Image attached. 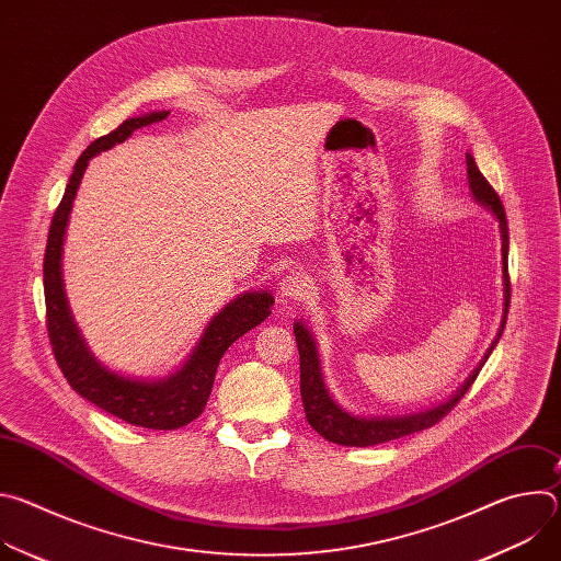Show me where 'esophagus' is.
<instances>
[{"label": "esophagus", "mask_w": 561, "mask_h": 561, "mask_svg": "<svg viewBox=\"0 0 561 561\" xmlns=\"http://www.w3.org/2000/svg\"><path fill=\"white\" fill-rule=\"evenodd\" d=\"M306 290H308V282H306L304 273L293 271V273L284 275L279 282V293L288 299H301L306 295Z\"/></svg>", "instance_id": "esophagus-1"}]
</instances>
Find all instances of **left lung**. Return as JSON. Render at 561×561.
<instances>
[{"mask_svg":"<svg viewBox=\"0 0 561 561\" xmlns=\"http://www.w3.org/2000/svg\"><path fill=\"white\" fill-rule=\"evenodd\" d=\"M466 167H468V186L472 197L491 208L495 213V217L500 219V230H502V255H504V319H502V329L491 346L489 353H493L497 340L504 333L506 327V314H508V306H511V277H508V221H506V213L502 206L500 195L495 193V188L489 184V180L479 173L472 154H466ZM295 342H297V351H299V388H301V402H304V413L308 424L322 435L324 439L333 442V444H342V446H375V444H383L390 439H399L407 437L420 431H426L431 426H435L437 422H442L457 404L459 399L466 394V390L472 386V381L477 379L479 370H472V375L466 379V383L448 399L446 404L435 407L433 411L426 413H415V415H404V417H355L351 413H346L342 407H337L333 402V397L327 390V383L322 379V368H319V355L314 348V340L310 335V331L304 324H295ZM489 359V355H486ZM484 366V362L479 364Z\"/></svg>","mask_w":561,"mask_h":561,"instance_id":"8db88e82","label":"left lung"}]
</instances>
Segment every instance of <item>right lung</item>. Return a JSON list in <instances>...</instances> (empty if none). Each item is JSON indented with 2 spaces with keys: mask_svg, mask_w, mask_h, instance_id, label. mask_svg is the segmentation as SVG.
Listing matches in <instances>:
<instances>
[{
  "mask_svg": "<svg viewBox=\"0 0 561 561\" xmlns=\"http://www.w3.org/2000/svg\"><path fill=\"white\" fill-rule=\"evenodd\" d=\"M167 117L169 111L130 117L124 124H119L113 133L95 139L82 154H79L66 193L53 215L44 253L46 329L53 355L66 381L75 392L89 399V402H93L102 411L133 426H144L152 431H173L191 424L202 415L208 402V394L213 390L219 359L234 340L262 324L271 314V306L275 304L271 293H247L230 301L219 314L210 319L199 346L182 366V370L159 381H139L108 370L91 355L82 335H79L77 324L72 322L68 310L59 264L64 232L79 182L84 178L91 157H95L100 150L113 148L115 144L130 137L133 130L162 122Z\"/></svg>",
  "mask_w": 561,
  "mask_h": 561,
  "instance_id": "1",
  "label": "right lung"
}]
</instances>
